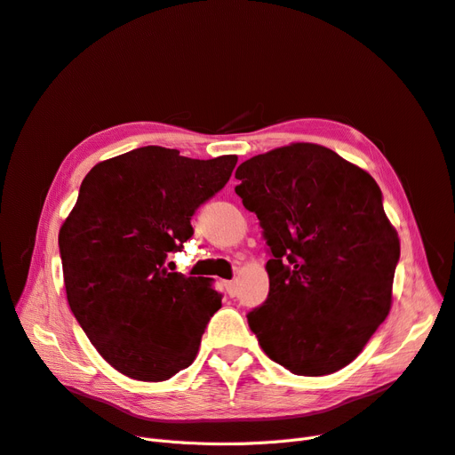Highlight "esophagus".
Here are the masks:
<instances>
[{"mask_svg": "<svg viewBox=\"0 0 455 455\" xmlns=\"http://www.w3.org/2000/svg\"><path fill=\"white\" fill-rule=\"evenodd\" d=\"M224 287H226V293H228L229 297L237 295V283H235V282H224Z\"/></svg>", "mask_w": 455, "mask_h": 455, "instance_id": "esophagus-1", "label": "esophagus"}]
</instances>
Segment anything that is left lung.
<instances>
[{
    "instance_id": "1",
    "label": "left lung",
    "mask_w": 455,
    "mask_h": 455,
    "mask_svg": "<svg viewBox=\"0 0 455 455\" xmlns=\"http://www.w3.org/2000/svg\"><path fill=\"white\" fill-rule=\"evenodd\" d=\"M235 179L272 251L268 297L248 314L261 349L304 377L351 364L390 314L399 259L375 179L304 141L248 158Z\"/></svg>"
}]
</instances>
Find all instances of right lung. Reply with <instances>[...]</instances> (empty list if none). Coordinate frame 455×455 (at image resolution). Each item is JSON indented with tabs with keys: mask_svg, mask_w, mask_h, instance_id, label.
I'll return each instance as SVG.
<instances>
[{
	"mask_svg": "<svg viewBox=\"0 0 455 455\" xmlns=\"http://www.w3.org/2000/svg\"><path fill=\"white\" fill-rule=\"evenodd\" d=\"M237 155L211 160L148 145L99 162L60 229L67 300L119 373L160 383L188 368L222 295L211 278L170 272L192 214L224 188Z\"/></svg>",
	"mask_w": 455,
	"mask_h": 455,
	"instance_id": "1",
	"label": "right lung"
}]
</instances>
